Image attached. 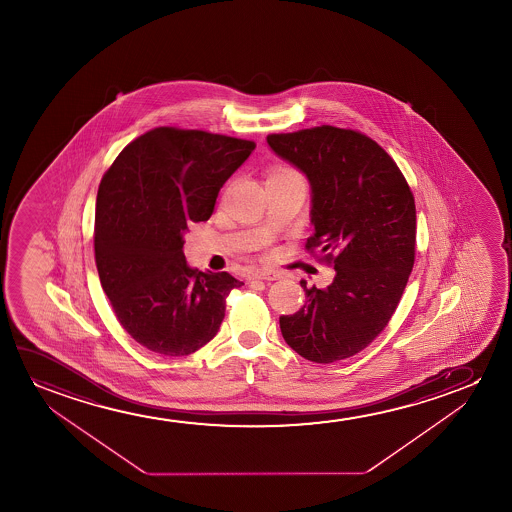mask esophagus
<instances>
[{"label": "esophagus", "instance_id": "obj_1", "mask_svg": "<svg viewBox=\"0 0 512 512\" xmlns=\"http://www.w3.org/2000/svg\"><path fill=\"white\" fill-rule=\"evenodd\" d=\"M280 278V273L278 271H271V269H259V271H255L250 276V280H267L274 281Z\"/></svg>", "mask_w": 512, "mask_h": 512}]
</instances>
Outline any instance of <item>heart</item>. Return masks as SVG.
Listing matches in <instances>:
<instances>
[{
  "label": "heart",
  "instance_id": "1",
  "mask_svg": "<svg viewBox=\"0 0 512 512\" xmlns=\"http://www.w3.org/2000/svg\"><path fill=\"white\" fill-rule=\"evenodd\" d=\"M269 178H299V180H302L301 173L297 169L285 168V166L274 169Z\"/></svg>",
  "mask_w": 512,
  "mask_h": 512
}]
</instances>
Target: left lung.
<instances>
[{"instance_id": "obj_1", "label": "left lung", "mask_w": 512, "mask_h": 512, "mask_svg": "<svg viewBox=\"0 0 512 512\" xmlns=\"http://www.w3.org/2000/svg\"><path fill=\"white\" fill-rule=\"evenodd\" d=\"M269 147L308 176L315 234L306 250L336 269L329 287H301L306 302L280 316L301 357L332 364L383 332L413 271L416 206L392 157L355 129L320 126L269 134Z\"/></svg>"}]
</instances>
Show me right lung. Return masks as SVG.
Instances as JSON below:
<instances>
[{
	"label": "right lung",
	"mask_w": 512,
	"mask_h": 512,
	"mask_svg": "<svg viewBox=\"0 0 512 512\" xmlns=\"http://www.w3.org/2000/svg\"><path fill=\"white\" fill-rule=\"evenodd\" d=\"M255 141L155 127L131 141L99 183L94 255L122 329L164 357H185L217 336L232 274L190 269L183 232L211 217L218 192Z\"/></svg>",
	"instance_id": "obj_1"
}]
</instances>
